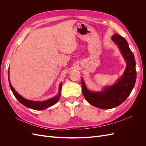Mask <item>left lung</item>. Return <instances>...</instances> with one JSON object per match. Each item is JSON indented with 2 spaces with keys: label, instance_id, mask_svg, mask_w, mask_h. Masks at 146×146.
<instances>
[{
  "label": "left lung",
  "instance_id": "left-lung-1",
  "mask_svg": "<svg viewBox=\"0 0 146 146\" xmlns=\"http://www.w3.org/2000/svg\"><path fill=\"white\" fill-rule=\"evenodd\" d=\"M111 39L117 45L127 63L122 77L115 84L105 87L100 92L88 90L82 78V92L85 99L91 105L101 109L113 108L122 104L130 94L136 79L135 59L127 41L117 33L113 35Z\"/></svg>",
  "mask_w": 146,
  "mask_h": 146
}]
</instances>
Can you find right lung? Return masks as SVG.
Returning <instances> with one entry per match:
<instances>
[{
	"instance_id": "right-lung-1",
	"label": "right lung",
	"mask_w": 146,
	"mask_h": 146,
	"mask_svg": "<svg viewBox=\"0 0 146 146\" xmlns=\"http://www.w3.org/2000/svg\"><path fill=\"white\" fill-rule=\"evenodd\" d=\"M8 81H9L10 87L11 88L13 94H14V96H15V98L17 100H18L19 102L23 104V105H24L25 107L31 108V109H33V110H43L46 109L49 107H50V106L54 105V104H55L58 101V100L60 99V97L61 96V86H62V83H60V84L59 92L58 93V95L54 97V98L44 100V101H41V102L33 101V100H30L26 99L17 93V92L14 89V88L12 86L11 84L10 83V80L9 78V74H10L9 70H8Z\"/></svg>"
}]
</instances>
